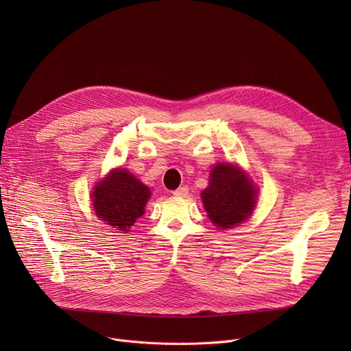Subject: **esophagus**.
<instances>
[{
  "label": "esophagus",
  "instance_id": "esophagus-1",
  "mask_svg": "<svg viewBox=\"0 0 351 351\" xmlns=\"http://www.w3.org/2000/svg\"><path fill=\"white\" fill-rule=\"evenodd\" d=\"M188 192H189L188 186H180V188H178L176 191H173V195H175V196H186Z\"/></svg>",
  "mask_w": 351,
  "mask_h": 351
}]
</instances>
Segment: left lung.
Listing matches in <instances>:
<instances>
[{
  "instance_id": "1",
  "label": "left lung",
  "mask_w": 351,
  "mask_h": 351,
  "mask_svg": "<svg viewBox=\"0 0 351 351\" xmlns=\"http://www.w3.org/2000/svg\"><path fill=\"white\" fill-rule=\"evenodd\" d=\"M202 200L212 223L230 229L245 222L256 205V191L247 178L233 165H216Z\"/></svg>"
}]
</instances>
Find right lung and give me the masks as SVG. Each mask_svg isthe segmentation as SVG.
<instances>
[{"label":"right lung","mask_w":351,"mask_h":351,"mask_svg":"<svg viewBox=\"0 0 351 351\" xmlns=\"http://www.w3.org/2000/svg\"><path fill=\"white\" fill-rule=\"evenodd\" d=\"M151 191L132 173L123 169L110 172L99 182L92 193L94 209L105 223L122 232H129L136 219L143 215V209Z\"/></svg>","instance_id":"1"}]
</instances>
